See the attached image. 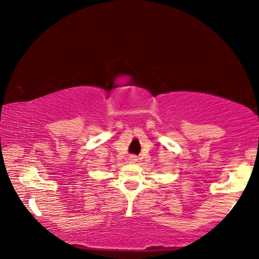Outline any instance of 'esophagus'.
I'll list each match as a JSON object with an SVG mask.
<instances>
[{
    "instance_id": "34e87169",
    "label": "esophagus",
    "mask_w": 259,
    "mask_h": 259,
    "mask_svg": "<svg viewBox=\"0 0 259 259\" xmlns=\"http://www.w3.org/2000/svg\"><path fill=\"white\" fill-rule=\"evenodd\" d=\"M138 160L137 155H130V161L131 162H136Z\"/></svg>"
}]
</instances>
